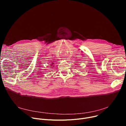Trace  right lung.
<instances>
[{
    "label": "right lung",
    "mask_w": 126,
    "mask_h": 126,
    "mask_svg": "<svg viewBox=\"0 0 126 126\" xmlns=\"http://www.w3.org/2000/svg\"><path fill=\"white\" fill-rule=\"evenodd\" d=\"M54 64V63H52V64H51V65H52V64Z\"/></svg>",
    "instance_id": "right-lung-1"
}]
</instances>
